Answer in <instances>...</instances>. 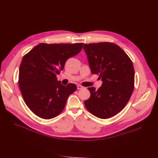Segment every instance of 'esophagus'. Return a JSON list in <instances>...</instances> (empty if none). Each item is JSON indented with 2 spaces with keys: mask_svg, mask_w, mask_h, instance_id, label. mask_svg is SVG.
Segmentation results:
<instances>
[{
  "mask_svg": "<svg viewBox=\"0 0 158 158\" xmlns=\"http://www.w3.org/2000/svg\"><path fill=\"white\" fill-rule=\"evenodd\" d=\"M83 88H84L82 86H81V85H77V89H83Z\"/></svg>",
  "mask_w": 158,
  "mask_h": 158,
  "instance_id": "34e87169",
  "label": "esophagus"
}]
</instances>
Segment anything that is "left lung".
<instances>
[{"mask_svg": "<svg viewBox=\"0 0 158 158\" xmlns=\"http://www.w3.org/2000/svg\"><path fill=\"white\" fill-rule=\"evenodd\" d=\"M92 74L99 75L102 86L88 88L85 101L88 110L100 119L116 115L127 106L134 89L135 71L127 53L112 43L85 44L83 46Z\"/></svg>", "mask_w": 158, "mask_h": 158, "instance_id": "1", "label": "left lung"}]
</instances>
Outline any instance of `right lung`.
Listing matches in <instances>:
<instances>
[{
    "instance_id": "1",
    "label": "right lung",
    "mask_w": 158,
    "mask_h": 158,
    "mask_svg": "<svg viewBox=\"0 0 158 158\" xmlns=\"http://www.w3.org/2000/svg\"><path fill=\"white\" fill-rule=\"evenodd\" d=\"M83 43H40L26 54L19 69V86L30 110L45 119L64 110L68 97L77 89L74 84L64 86L56 76L67 60L77 55Z\"/></svg>"
}]
</instances>
